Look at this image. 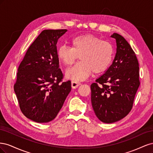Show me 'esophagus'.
<instances>
[{"label":"esophagus","mask_w":153,"mask_h":153,"mask_svg":"<svg viewBox=\"0 0 153 153\" xmlns=\"http://www.w3.org/2000/svg\"><path fill=\"white\" fill-rule=\"evenodd\" d=\"M80 85V82H77V81H72L71 82V86L73 88V89H76V88L78 87V86H79Z\"/></svg>","instance_id":"esophagus-1"}]
</instances>
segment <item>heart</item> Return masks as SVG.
Wrapping results in <instances>:
<instances>
[{
	"mask_svg": "<svg viewBox=\"0 0 153 153\" xmlns=\"http://www.w3.org/2000/svg\"><path fill=\"white\" fill-rule=\"evenodd\" d=\"M71 47L60 46L57 56L64 65L70 66L77 59L81 60L66 72L68 78L73 81L84 80L92 71L103 72L112 61L114 48L110 41L92 34L81 35L71 41Z\"/></svg>",
	"mask_w": 153,
	"mask_h": 153,
	"instance_id": "obj_1",
	"label": "heart"
}]
</instances>
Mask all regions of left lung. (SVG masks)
<instances>
[{
	"label": "left lung",
	"mask_w": 153,
	"mask_h": 153,
	"mask_svg": "<svg viewBox=\"0 0 153 153\" xmlns=\"http://www.w3.org/2000/svg\"><path fill=\"white\" fill-rule=\"evenodd\" d=\"M117 44L112 64L91 85V103L100 121L113 123L132 109L140 85L139 66L135 53L122 36L114 33Z\"/></svg>",
	"instance_id": "8db88e82"
}]
</instances>
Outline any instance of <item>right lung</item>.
Returning a JSON list of instances; mask_svg holds the SVG:
<instances>
[{"label":"right lung","instance_id":"right-lung-1","mask_svg":"<svg viewBox=\"0 0 153 153\" xmlns=\"http://www.w3.org/2000/svg\"><path fill=\"white\" fill-rule=\"evenodd\" d=\"M66 29L44 30L27 50L18 69L14 90L26 117L39 123L55 118L71 89L62 82L57 43Z\"/></svg>","mask_w":153,"mask_h":153}]
</instances>
